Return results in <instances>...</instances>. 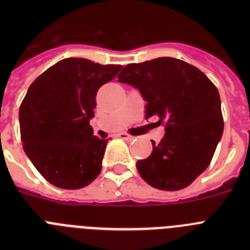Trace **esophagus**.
<instances>
[{
	"label": "esophagus",
	"instance_id": "34e87169",
	"mask_svg": "<svg viewBox=\"0 0 250 250\" xmlns=\"http://www.w3.org/2000/svg\"><path fill=\"white\" fill-rule=\"evenodd\" d=\"M119 138H121V139H124V140H132V139H134V136H131V135H129V134H127V132H120V134H119Z\"/></svg>",
	"mask_w": 250,
	"mask_h": 250
}]
</instances>
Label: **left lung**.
I'll return each instance as SVG.
<instances>
[{
  "label": "left lung",
  "mask_w": 250,
  "mask_h": 250,
  "mask_svg": "<svg viewBox=\"0 0 250 250\" xmlns=\"http://www.w3.org/2000/svg\"><path fill=\"white\" fill-rule=\"evenodd\" d=\"M141 92L145 119L158 118L165 126L159 144L151 141L149 158L136 169L160 190H180L209 167L224 129L220 96L205 74L190 63L159 57L129 63L118 76Z\"/></svg>",
  "instance_id": "left-lung-1"
}]
</instances>
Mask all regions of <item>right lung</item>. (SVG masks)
<instances>
[{
	"label": "right lung",
	"instance_id": "1",
	"mask_svg": "<svg viewBox=\"0 0 250 250\" xmlns=\"http://www.w3.org/2000/svg\"><path fill=\"white\" fill-rule=\"evenodd\" d=\"M121 65L70 57L31 83L20 106L23 150L39 173L61 189H80L101 171L107 140L94 136L96 94Z\"/></svg>",
	"mask_w": 250,
	"mask_h": 250
}]
</instances>
